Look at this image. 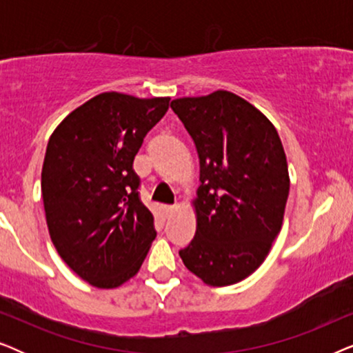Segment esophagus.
Returning a JSON list of instances; mask_svg holds the SVG:
<instances>
[{
    "label": "esophagus",
    "mask_w": 353,
    "mask_h": 353,
    "mask_svg": "<svg viewBox=\"0 0 353 353\" xmlns=\"http://www.w3.org/2000/svg\"><path fill=\"white\" fill-rule=\"evenodd\" d=\"M163 210H165V215L167 216H170L173 212L176 210V205H165V209H163Z\"/></svg>",
    "instance_id": "obj_1"
}]
</instances>
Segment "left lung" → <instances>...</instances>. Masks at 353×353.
<instances>
[{
    "label": "left lung",
    "instance_id": "1",
    "mask_svg": "<svg viewBox=\"0 0 353 353\" xmlns=\"http://www.w3.org/2000/svg\"><path fill=\"white\" fill-rule=\"evenodd\" d=\"M170 108L201 163L196 236L180 257L210 286L243 281L283 225L289 173L281 139L259 109L230 91L173 99Z\"/></svg>",
    "mask_w": 353,
    "mask_h": 353
}]
</instances>
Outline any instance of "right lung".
Wrapping results in <instances>:
<instances>
[{
	"instance_id": "add662e5",
	"label": "right lung",
	"mask_w": 353,
	"mask_h": 353,
	"mask_svg": "<svg viewBox=\"0 0 353 353\" xmlns=\"http://www.w3.org/2000/svg\"><path fill=\"white\" fill-rule=\"evenodd\" d=\"M168 101L98 94L67 115L48 143L41 170L48 230L61 259L91 286L128 281L156 239L133 161Z\"/></svg>"
}]
</instances>
